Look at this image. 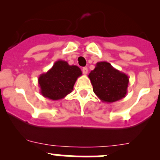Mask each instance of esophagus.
I'll use <instances>...</instances> for the list:
<instances>
[{"instance_id":"obj_1","label":"esophagus","mask_w":160,"mask_h":160,"mask_svg":"<svg viewBox=\"0 0 160 160\" xmlns=\"http://www.w3.org/2000/svg\"><path fill=\"white\" fill-rule=\"evenodd\" d=\"M82 73H84V74H87V73H88V69H87V67L82 68Z\"/></svg>"}]
</instances>
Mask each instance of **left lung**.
Returning <instances> with one entry per match:
<instances>
[{
  "label": "left lung",
  "mask_w": 160,
  "mask_h": 160,
  "mask_svg": "<svg viewBox=\"0 0 160 160\" xmlns=\"http://www.w3.org/2000/svg\"><path fill=\"white\" fill-rule=\"evenodd\" d=\"M93 90L103 102L111 103L122 99L128 93L129 78L107 62L96 63L88 75Z\"/></svg>",
  "instance_id": "1"
}]
</instances>
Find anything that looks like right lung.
I'll return each instance as SVG.
<instances>
[{"instance_id": "1", "label": "right lung", "mask_w": 160, "mask_h": 160, "mask_svg": "<svg viewBox=\"0 0 160 160\" xmlns=\"http://www.w3.org/2000/svg\"><path fill=\"white\" fill-rule=\"evenodd\" d=\"M82 74L78 66H70L66 61H57L50 70L38 78L40 93L49 99H62L72 92L78 78Z\"/></svg>"}]
</instances>
